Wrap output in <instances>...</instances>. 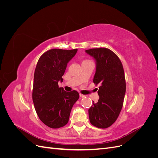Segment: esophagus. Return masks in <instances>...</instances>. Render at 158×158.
Segmentation results:
<instances>
[{"mask_svg": "<svg viewBox=\"0 0 158 158\" xmlns=\"http://www.w3.org/2000/svg\"><path fill=\"white\" fill-rule=\"evenodd\" d=\"M80 98H84L85 95H83V94H80Z\"/></svg>", "mask_w": 158, "mask_h": 158, "instance_id": "obj_1", "label": "esophagus"}]
</instances>
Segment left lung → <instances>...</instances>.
<instances>
[{
    "mask_svg": "<svg viewBox=\"0 0 158 158\" xmlns=\"http://www.w3.org/2000/svg\"><path fill=\"white\" fill-rule=\"evenodd\" d=\"M96 60L94 83L100 85L99 99L89 110V121L99 128H106L116 121L123 107L126 92L123 66L118 56L107 48L85 51Z\"/></svg>",
    "mask_w": 158,
    "mask_h": 158,
    "instance_id": "left-lung-1",
    "label": "left lung"
}]
</instances>
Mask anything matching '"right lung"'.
<instances>
[{"mask_svg": "<svg viewBox=\"0 0 158 158\" xmlns=\"http://www.w3.org/2000/svg\"><path fill=\"white\" fill-rule=\"evenodd\" d=\"M78 49H52L46 51L38 60L34 73L32 99L36 113L45 125L59 128L68 123L71 109L79 98L76 90L65 92L59 88V81L67 63Z\"/></svg>", "mask_w": 158, "mask_h": 158, "instance_id": "obj_1", "label": "right lung"}]
</instances>
